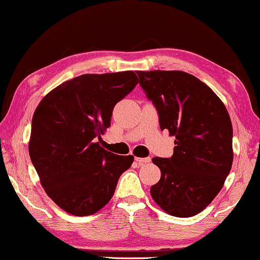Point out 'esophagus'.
Returning a JSON list of instances; mask_svg holds the SVG:
<instances>
[{
    "instance_id": "34e87169",
    "label": "esophagus",
    "mask_w": 260,
    "mask_h": 260,
    "mask_svg": "<svg viewBox=\"0 0 260 260\" xmlns=\"http://www.w3.org/2000/svg\"><path fill=\"white\" fill-rule=\"evenodd\" d=\"M135 161H137L139 165H145L150 162V157H135Z\"/></svg>"
}]
</instances>
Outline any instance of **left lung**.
Instances as JSON below:
<instances>
[{
	"label": "left lung",
	"mask_w": 260,
	"mask_h": 260,
	"mask_svg": "<svg viewBox=\"0 0 260 260\" xmlns=\"http://www.w3.org/2000/svg\"><path fill=\"white\" fill-rule=\"evenodd\" d=\"M156 107L160 128L175 137L172 157H154L161 179L150 195L167 214L191 217L204 210L229 175L232 123L226 107L208 85L183 71H138Z\"/></svg>",
	"instance_id": "1"
}]
</instances>
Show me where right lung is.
<instances>
[{
    "instance_id": "right-lung-1",
    "label": "right lung",
    "mask_w": 260,
    "mask_h": 260,
    "mask_svg": "<svg viewBox=\"0 0 260 260\" xmlns=\"http://www.w3.org/2000/svg\"><path fill=\"white\" fill-rule=\"evenodd\" d=\"M139 83L133 71L81 75L50 91L35 111L29 154L45 192L73 216L95 214L110 202L118 180L134 161L96 138L112 112Z\"/></svg>"
}]
</instances>
